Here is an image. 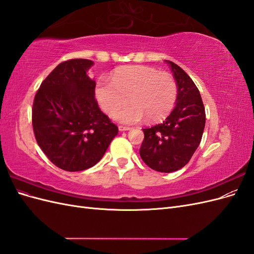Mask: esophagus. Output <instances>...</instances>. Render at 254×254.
Here are the masks:
<instances>
[{"mask_svg":"<svg viewBox=\"0 0 254 254\" xmlns=\"http://www.w3.org/2000/svg\"><path fill=\"white\" fill-rule=\"evenodd\" d=\"M130 128L129 127H126V126H119V130L120 131H127V130H129Z\"/></svg>","mask_w":254,"mask_h":254,"instance_id":"34e87169","label":"esophagus"}]
</instances>
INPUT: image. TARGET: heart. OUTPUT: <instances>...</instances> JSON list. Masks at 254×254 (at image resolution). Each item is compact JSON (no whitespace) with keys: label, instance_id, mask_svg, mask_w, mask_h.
<instances>
[{"label":"heart","instance_id":"1","mask_svg":"<svg viewBox=\"0 0 254 254\" xmlns=\"http://www.w3.org/2000/svg\"><path fill=\"white\" fill-rule=\"evenodd\" d=\"M177 84L173 76L146 65H129L115 71L111 80L99 79L95 87L96 99L110 117L127 101L132 105L115 115L124 124H134L145 117L149 122L166 118L177 99Z\"/></svg>","mask_w":254,"mask_h":254}]
</instances>
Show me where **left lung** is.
Wrapping results in <instances>:
<instances>
[{
	"label": "left lung",
	"instance_id": "8db88e82",
	"mask_svg": "<svg viewBox=\"0 0 254 254\" xmlns=\"http://www.w3.org/2000/svg\"><path fill=\"white\" fill-rule=\"evenodd\" d=\"M166 63L177 83L176 107L163 123L143 129L140 156L152 170L173 173L189 163L200 144L205 111L194 81L173 61Z\"/></svg>",
	"mask_w": 254,
	"mask_h": 254
}]
</instances>
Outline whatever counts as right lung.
Segmentation results:
<instances>
[{
    "label": "right lung",
    "mask_w": 254,
    "mask_h": 254,
    "mask_svg": "<svg viewBox=\"0 0 254 254\" xmlns=\"http://www.w3.org/2000/svg\"><path fill=\"white\" fill-rule=\"evenodd\" d=\"M89 59L58 64L36 93L33 128L38 145L51 162L66 172L94 166L118 134L117 125L95 99V81L88 76Z\"/></svg>",
    "instance_id": "right-lung-1"
}]
</instances>
